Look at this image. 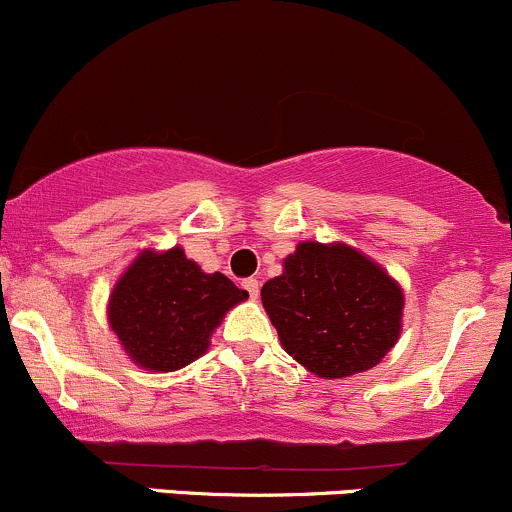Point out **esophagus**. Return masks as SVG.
Returning <instances> with one entry per match:
<instances>
[{"mask_svg":"<svg viewBox=\"0 0 512 512\" xmlns=\"http://www.w3.org/2000/svg\"><path fill=\"white\" fill-rule=\"evenodd\" d=\"M244 288H246V293L251 295V300L258 298V280L256 278H246Z\"/></svg>","mask_w":512,"mask_h":512,"instance_id":"esophagus-1","label":"esophagus"}]
</instances>
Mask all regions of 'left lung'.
Segmentation results:
<instances>
[{
    "mask_svg": "<svg viewBox=\"0 0 512 512\" xmlns=\"http://www.w3.org/2000/svg\"><path fill=\"white\" fill-rule=\"evenodd\" d=\"M261 302L283 349L327 381L381 364L403 332L400 283L344 241H300Z\"/></svg>",
    "mask_w": 512,
    "mask_h": 512,
    "instance_id": "1",
    "label": "left lung"
}]
</instances>
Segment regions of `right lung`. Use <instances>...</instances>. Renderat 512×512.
I'll return each instance as SVG.
<instances>
[{
  "instance_id": "add662e5",
  "label": "right lung",
  "mask_w": 512,
  "mask_h": 512,
  "mask_svg": "<svg viewBox=\"0 0 512 512\" xmlns=\"http://www.w3.org/2000/svg\"><path fill=\"white\" fill-rule=\"evenodd\" d=\"M249 298L224 273H205L183 246L144 249L114 283L107 322L131 364L178 371L210 349L212 332Z\"/></svg>"
}]
</instances>
